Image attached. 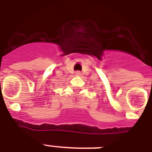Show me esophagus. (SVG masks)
Listing matches in <instances>:
<instances>
[{
    "mask_svg": "<svg viewBox=\"0 0 152 152\" xmlns=\"http://www.w3.org/2000/svg\"><path fill=\"white\" fill-rule=\"evenodd\" d=\"M75 75H77V76H80V72H75Z\"/></svg>",
    "mask_w": 152,
    "mask_h": 152,
    "instance_id": "34e87169",
    "label": "esophagus"
}]
</instances>
